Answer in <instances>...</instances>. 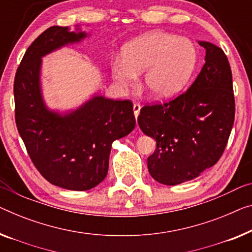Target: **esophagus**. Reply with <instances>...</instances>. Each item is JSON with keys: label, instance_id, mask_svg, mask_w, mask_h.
I'll use <instances>...</instances> for the list:
<instances>
[{"label": "esophagus", "instance_id": "obj_1", "mask_svg": "<svg viewBox=\"0 0 252 252\" xmlns=\"http://www.w3.org/2000/svg\"><path fill=\"white\" fill-rule=\"evenodd\" d=\"M140 110H141V105L139 103L133 104V113H134V118L138 119V115L140 113Z\"/></svg>", "mask_w": 252, "mask_h": 252}]
</instances>
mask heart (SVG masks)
<instances>
[{"mask_svg": "<svg viewBox=\"0 0 252 252\" xmlns=\"http://www.w3.org/2000/svg\"><path fill=\"white\" fill-rule=\"evenodd\" d=\"M198 64V52L190 39L153 32L123 48V59L112 61V74L121 87H131L145 73V87L157 99H171L185 89Z\"/></svg>", "mask_w": 252, "mask_h": 252, "instance_id": "b5f03b06", "label": "heart"}]
</instances>
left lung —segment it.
<instances>
[{"mask_svg": "<svg viewBox=\"0 0 252 252\" xmlns=\"http://www.w3.org/2000/svg\"><path fill=\"white\" fill-rule=\"evenodd\" d=\"M205 64L186 93L140 110L138 125L156 140L147 159L154 180L166 186L190 181L222 156L234 123L235 102L230 63L222 48L198 42Z\"/></svg>", "mask_w": 252, "mask_h": 252, "instance_id": "left-lung-1", "label": "left lung"}]
</instances>
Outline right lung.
Returning <instances> with one entry per match:
<instances>
[{
    "instance_id": "right-lung-1",
    "label": "right lung",
    "mask_w": 252,
    "mask_h": 252,
    "mask_svg": "<svg viewBox=\"0 0 252 252\" xmlns=\"http://www.w3.org/2000/svg\"><path fill=\"white\" fill-rule=\"evenodd\" d=\"M88 33L78 27L45 30L26 51L14 78L19 134L39 173L52 185L86 191L106 178L112 144L136 126L130 100L94 95L76 110L60 113L45 104L40 85L42 58Z\"/></svg>"
}]
</instances>
